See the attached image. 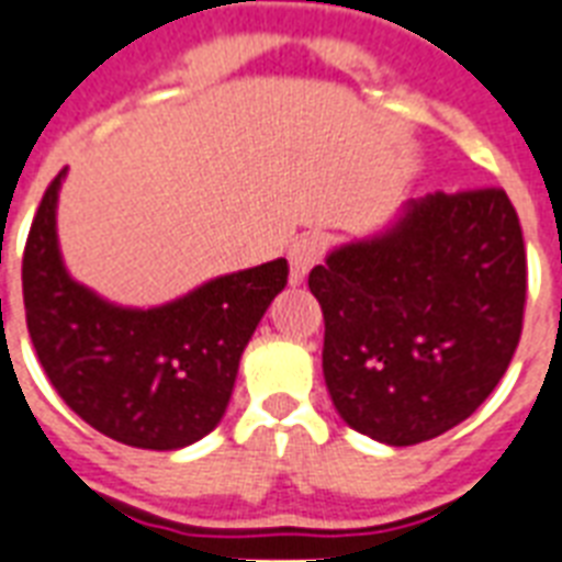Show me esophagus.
Here are the masks:
<instances>
[{
    "label": "esophagus",
    "mask_w": 562,
    "mask_h": 562,
    "mask_svg": "<svg viewBox=\"0 0 562 562\" xmlns=\"http://www.w3.org/2000/svg\"><path fill=\"white\" fill-rule=\"evenodd\" d=\"M321 256H324V236H317V233H303L289 245V265H291V282L297 285L303 282L312 268L321 262Z\"/></svg>",
    "instance_id": "obj_1"
}]
</instances>
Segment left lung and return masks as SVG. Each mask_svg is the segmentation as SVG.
Wrapping results in <instances>:
<instances>
[{
  "label": "left lung",
  "instance_id": "obj_1",
  "mask_svg": "<svg viewBox=\"0 0 562 562\" xmlns=\"http://www.w3.org/2000/svg\"><path fill=\"white\" fill-rule=\"evenodd\" d=\"M308 289L344 423L379 443H423L470 417L519 347V215L496 187L426 194L382 233L335 247Z\"/></svg>",
  "mask_w": 562,
  "mask_h": 562
}]
</instances>
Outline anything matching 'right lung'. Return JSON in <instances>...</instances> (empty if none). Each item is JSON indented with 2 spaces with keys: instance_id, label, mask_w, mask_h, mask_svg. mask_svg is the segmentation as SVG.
Listing matches in <instances>:
<instances>
[{
  "instance_id": "1",
  "label": "right lung",
  "mask_w": 562,
  "mask_h": 562,
  "mask_svg": "<svg viewBox=\"0 0 562 562\" xmlns=\"http://www.w3.org/2000/svg\"><path fill=\"white\" fill-rule=\"evenodd\" d=\"M48 183L22 254L25 324L60 400L119 443L171 452L218 426L236 384L238 359L289 262L256 265L203 282L157 308L101 300L66 273L57 247V189Z\"/></svg>"
}]
</instances>
